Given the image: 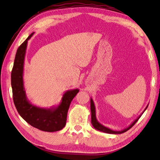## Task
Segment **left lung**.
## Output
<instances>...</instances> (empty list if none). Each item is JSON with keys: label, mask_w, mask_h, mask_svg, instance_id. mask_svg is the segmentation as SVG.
<instances>
[{"label": "left lung", "mask_w": 160, "mask_h": 160, "mask_svg": "<svg viewBox=\"0 0 160 160\" xmlns=\"http://www.w3.org/2000/svg\"><path fill=\"white\" fill-rule=\"evenodd\" d=\"M91 124H92L93 127H94V128H96V130L98 131H100L102 132H106V133H108V134H121V133H123V132L127 131L128 130H129L131 127H132V126H133L136 122H138V120L140 118V117L142 116V115L144 113V112L147 110V108L148 106V104L146 108H144V111L142 112V113L139 115V116L135 119V120L132 122V123L128 126V127L125 128L123 130H121V131H114V130H112V129L108 128L107 127H104V125H102V124H100L99 122L98 121L97 118H96V107H95L94 105V102L93 101V99L91 98Z\"/></svg>", "instance_id": "8db88e82"}]
</instances>
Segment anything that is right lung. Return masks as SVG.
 <instances>
[{
	"instance_id": "1",
	"label": "right lung",
	"mask_w": 160,
	"mask_h": 160,
	"mask_svg": "<svg viewBox=\"0 0 160 160\" xmlns=\"http://www.w3.org/2000/svg\"><path fill=\"white\" fill-rule=\"evenodd\" d=\"M33 33H31L18 47L16 53L11 76L13 100L19 115L28 124L43 131L55 132L65 127L70 104L79 89L65 91L60 104L50 108L40 107L30 102L24 86L23 74L28 42Z\"/></svg>"
}]
</instances>
